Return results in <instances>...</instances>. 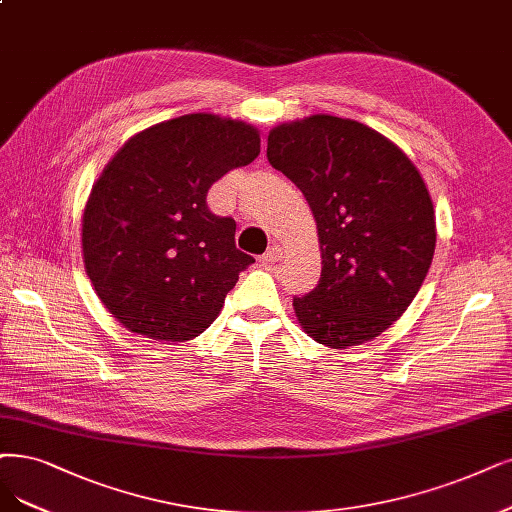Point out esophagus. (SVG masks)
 Listing matches in <instances>:
<instances>
[{"instance_id": "34e87169", "label": "esophagus", "mask_w": 512, "mask_h": 512, "mask_svg": "<svg viewBox=\"0 0 512 512\" xmlns=\"http://www.w3.org/2000/svg\"><path fill=\"white\" fill-rule=\"evenodd\" d=\"M282 255H285V251H282V246H280V244H272L270 249H268L266 253H263L259 259H261L263 266H270V263L280 261V259H282Z\"/></svg>"}]
</instances>
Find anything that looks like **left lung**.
<instances>
[{
	"mask_svg": "<svg viewBox=\"0 0 512 512\" xmlns=\"http://www.w3.org/2000/svg\"><path fill=\"white\" fill-rule=\"evenodd\" d=\"M268 160L301 189L318 230L320 280L293 297L301 329L335 350L371 342L432 263L437 223L420 170L377 130L327 113L274 126Z\"/></svg>",
	"mask_w": 512,
	"mask_h": 512,
	"instance_id": "8db88e82",
	"label": "left lung"
}]
</instances>
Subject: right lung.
<instances>
[{
  "instance_id": "obj_1",
  "label": "right lung",
  "mask_w": 512,
  "mask_h": 512,
  "mask_svg": "<svg viewBox=\"0 0 512 512\" xmlns=\"http://www.w3.org/2000/svg\"><path fill=\"white\" fill-rule=\"evenodd\" d=\"M259 130L215 113H187L130 137L92 185L82 217L84 268L103 306L128 331L187 342L211 327L238 274L236 221L206 194L259 156Z\"/></svg>"
}]
</instances>
